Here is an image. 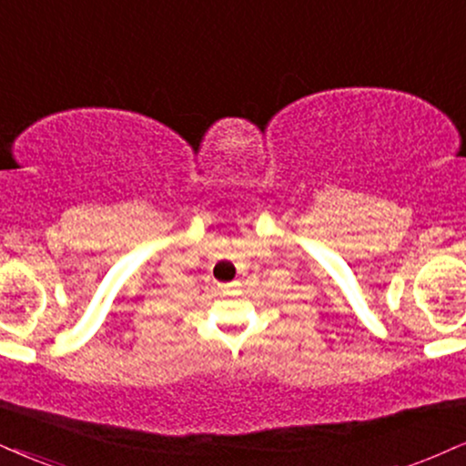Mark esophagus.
<instances>
[{
    "mask_svg": "<svg viewBox=\"0 0 466 466\" xmlns=\"http://www.w3.org/2000/svg\"><path fill=\"white\" fill-rule=\"evenodd\" d=\"M238 282H229V284H221L223 290H229V289H237Z\"/></svg>",
    "mask_w": 466,
    "mask_h": 466,
    "instance_id": "34e87169",
    "label": "esophagus"
}]
</instances>
